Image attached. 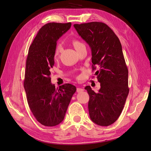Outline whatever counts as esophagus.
I'll return each instance as SVG.
<instances>
[{
  "label": "esophagus",
  "instance_id": "esophagus-1",
  "mask_svg": "<svg viewBox=\"0 0 151 151\" xmlns=\"http://www.w3.org/2000/svg\"><path fill=\"white\" fill-rule=\"evenodd\" d=\"M84 91V89H82V88H77V89H76V91H77L78 92H82V91Z\"/></svg>",
  "mask_w": 151,
  "mask_h": 151
}]
</instances>
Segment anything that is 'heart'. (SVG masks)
<instances>
[{
    "instance_id": "obj_1",
    "label": "heart",
    "mask_w": 151,
    "mask_h": 151,
    "mask_svg": "<svg viewBox=\"0 0 151 151\" xmlns=\"http://www.w3.org/2000/svg\"><path fill=\"white\" fill-rule=\"evenodd\" d=\"M73 45H74L76 50L78 49L79 47H80L83 46H84V45L83 43H82L81 42L78 40H74L73 42ZM62 45L60 44H58L56 46V47H55V49L54 55H55V57H57L58 55L60 53V52L62 51Z\"/></svg>"
}]
</instances>
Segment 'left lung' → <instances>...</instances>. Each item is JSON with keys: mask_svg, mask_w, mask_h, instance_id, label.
I'll list each match as a JSON object with an SVG mask.
<instances>
[{"mask_svg": "<svg viewBox=\"0 0 151 151\" xmlns=\"http://www.w3.org/2000/svg\"><path fill=\"white\" fill-rule=\"evenodd\" d=\"M91 47L92 70L100 83L99 92L91 86L85 89L89 95L88 103L91 119L100 126L113 124L119 117L128 96L129 71L119 39L106 24L91 22L73 25Z\"/></svg>", "mask_w": 151, "mask_h": 151, "instance_id": "1", "label": "left lung"}]
</instances>
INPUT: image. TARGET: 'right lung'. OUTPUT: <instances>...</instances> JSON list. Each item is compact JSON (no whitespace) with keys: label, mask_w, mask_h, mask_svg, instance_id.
<instances>
[{"label":"right lung","mask_w":151,"mask_h":151,"mask_svg":"<svg viewBox=\"0 0 151 151\" xmlns=\"http://www.w3.org/2000/svg\"><path fill=\"white\" fill-rule=\"evenodd\" d=\"M71 26V22L46 24L38 30L29 50L24 88L32 113L38 122L47 127L55 126L63 121L76 91L71 84L55 89L50 78L57 41Z\"/></svg>","instance_id":"obj_1"}]
</instances>
